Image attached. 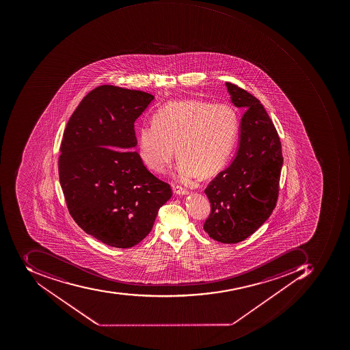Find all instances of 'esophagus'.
<instances>
[{"label":"esophagus","mask_w":350,"mask_h":350,"mask_svg":"<svg viewBox=\"0 0 350 350\" xmlns=\"http://www.w3.org/2000/svg\"><path fill=\"white\" fill-rule=\"evenodd\" d=\"M174 193H176L179 196H186V194H188L189 191L188 189L183 188V187L175 186L174 187Z\"/></svg>","instance_id":"34e87169"}]
</instances>
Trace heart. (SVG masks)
I'll return each mask as SVG.
<instances>
[{
	"label": "heart",
	"instance_id": "obj_1",
	"mask_svg": "<svg viewBox=\"0 0 350 350\" xmlns=\"http://www.w3.org/2000/svg\"><path fill=\"white\" fill-rule=\"evenodd\" d=\"M239 133V114L229 103L185 100L169 103L154 114L152 124L139 129L138 152L146 167L157 173L180 158L183 180L211 176L230 158Z\"/></svg>",
	"mask_w": 350,
	"mask_h": 350
}]
</instances>
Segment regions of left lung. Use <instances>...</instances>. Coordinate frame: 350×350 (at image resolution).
Returning <instances> with one entry per match:
<instances>
[{
	"label": "left lung",
	"instance_id": "left-lung-1",
	"mask_svg": "<svg viewBox=\"0 0 350 350\" xmlns=\"http://www.w3.org/2000/svg\"><path fill=\"white\" fill-rule=\"evenodd\" d=\"M225 85L231 102L246 112L236 158L204 190L211 212L204 230L217 242L233 244L252 236L276 207L283 157L278 133L263 105L234 83Z\"/></svg>",
	"mask_w": 350,
	"mask_h": 350
}]
</instances>
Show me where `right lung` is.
I'll use <instances>...</instances> for the list:
<instances>
[{"label": "right lung", "mask_w": 350, "mask_h": 350, "mask_svg": "<svg viewBox=\"0 0 350 350\" xmlns=\"http://www.w3.org/2000/svg\"><path fill=\"white\" fill-rule=\"evenodd\" d=\"M152 100L143 91L96 87L64 131L58 172L69 213L85 232L112 247H133L146 238L173 194L133 150L135 121Z\"/></svg>", "instance_id": "1"}]
</instances>
